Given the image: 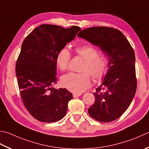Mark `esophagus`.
<instances>
[{
  "label": "esophagus",
  "instance_id": "obj_1",
  "mask_svg": "<svg viewBox=\"0 0 149 149\" xmlns=\"http://www.w3.org/2000/svg\"><path fill=\"white\" fill-rule=\"evenodd\" d=\"M81 95V93H74V94H73V97H79V96H80Z\"/></svg>",
  "mask_w": 149,
  "mask_h": 149
}]
</instances>
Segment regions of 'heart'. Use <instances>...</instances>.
Here are the masks:
<instances>
[{"label":"heart","instance_id":"obj_1","mask_svg":"<svg viewBox=\"0 0 149 149\" xmlns=\"http://www.w3.org/2000/svg\"><path fill=\"white\" fill-rule=\"evenodd\" d=\"M74 50L78 55L85 60L81 67V73L70 72L63 75L61 84L70 91L81 93L84 91L91 84V75L96 81H101L105 77L109 70V62L103 55L98 54V50L92 45L75 46ZM71 59L70 52L66 48L61 49L56 56V63L61 71H65Z\"/></svg>","mask_w":149,"mask_h":149}]
</instances>
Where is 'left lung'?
<instances>
[{"instance_id": "1", "label": "left lung", "mask_w": 149, "mask_h": 149, "mask_svg": "<svg viewBox=\"0 0 149 149\" xmlns=\"http://www.w3.org/2000/svg\"><path fill=\"white\" fill-rule=\"evenodd\" d=\"M78 37L100 48L109 59V70L96 92L88 113L108 123L119 118L132 102L137 88L135 54L129 40L117 29L97 26L81 31Z\"/></svg>"}]
</instances>
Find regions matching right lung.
Listing matches in <instances>:
<instances>
[{"instance_id":"obj_1","label":"right lung","mask_w":149,"mask_h":149,"mask_svg":"<svg viewBox=\"0 0 149 149\" xmlns=\"http://www.w3.org/2000/svg\"><path fill=\"white\" fill-rule=\"evenodd\" d=\"M80 30L76 26L42 24L22 44L15 67L17 83L24 107L38 121L52 123L66 115L73 96L66 88H52L57 81L56 56Z\"/></svg>"}]
</instances>
